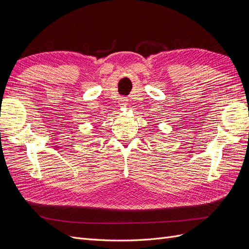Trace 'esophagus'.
I'll list each match as a JSON object with an SVG mask.
<instances>
[{
    "label": "esophagus",
    "mask_w": 249,
    "mask_h": 249,
    "mask_svg": "<svg viewBox=\"0 0 249 249\" xmlns=\"http://www.w3.org/2000/svg\"><path fill=\"white\" fill-rule=\"evenodd\" d=\"M119 105H122V106H125V105L127 104V100L125 99V97H122V99L119 100Z\"/></svg>",
    "instance_id": "34e87169"
}]
</instances>
